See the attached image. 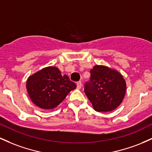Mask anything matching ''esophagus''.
Listing matches in <instances>:
<instances>
[{
  "mask_svg": "<svg viewBox=\"0 0 152 152\" xmlns=\"http://www.w3.org/2000/svg\"><path fill=\"white\" fill-rule=\"evenodd\" d=\"M76 85H77V88H78V89H81V86H82L81 82V81L77 82V83H76Z\"/></svg>",
  "mask_w": 152,
  "mask_h": 152,
  "instance_id": "34e87169",
  "label": "esophagus"
}]
</instances>
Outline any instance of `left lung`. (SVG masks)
Listing matches in <instances>:
<instances>
[{"label": "left lung", "instance_id": "8db88e82", "mask_svg": "<svg viewBox=\"0 0 152 152\" xmlns=\"http://www.w3.org/2000/svg\"><path fill=\"white\" fill-rule=\"evenodd\" d=\"M90 83L84 92L97 112H109L118 107L124 99L126 83L121 73L105 65H95L91 70Z\"/></svg>", "mask_w": 152, "mask_h": 152}]
</instances>
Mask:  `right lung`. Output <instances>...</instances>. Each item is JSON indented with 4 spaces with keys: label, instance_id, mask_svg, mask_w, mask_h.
<instances>
[{
    "label": "right lung",
    "instance_id": "obj_1",
    "mask_svg": "<svg viewBox=\"0 0 152 152\" xmlns=\"http://www.w3.org/2000/svg\"><path fill=\"white\" fill-rule=\"evenodd\" d=\"M76 88L67 75L56 66H47L28 78L26 89L31 102L43 109L53 110Z\"/></svg>",
    "mask_w": 152,
    "mask_h": 152
}]
</instances>
